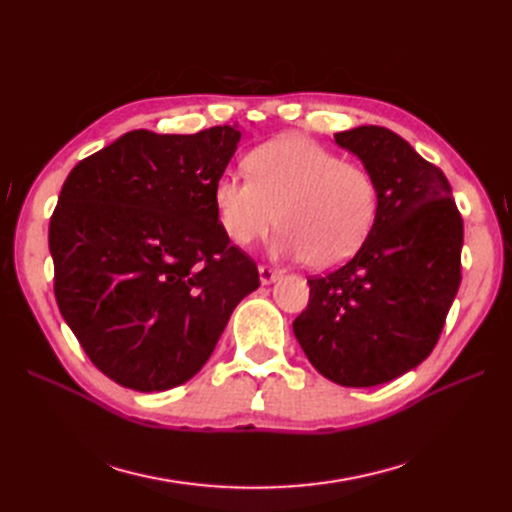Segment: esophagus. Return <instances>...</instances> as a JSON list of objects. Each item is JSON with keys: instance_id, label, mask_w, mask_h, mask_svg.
<instances>
[{"instance_id": "esophagus-1", "label": "esophagus", "mask_w": 512, "mask_h": 512, "mask_svg": "<svg viewBox=\"0 0 512 512\" xmlns=\"http://www.w3.org/2000/svg\"><path fill=\"white\" fill-rule=\"evenodd\" d=\"M258 275H260V284L267 286V284H273L277 277H280V271L273 269V267H267V265H260Z\"/></svg>"}]
</instances>
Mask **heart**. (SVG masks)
Listing matches in <instances>:
<instances>
[{
	"mask_svg": "<svg viewBox=\"0 0 512 512\" xmlns=\"http://www.w3.org/2000/svg\"><path fill=\"white\" fill-rule=\"evenodd\" d=\"M250 177L224 173L213 205L226 237L250 245L280 224L275 250L316 269L344 265L374 230L380 183L363 164L301 136H280L245 158Z\"/></svg>",
	"mask_w": 512,
	"mask_h": 512,
	"instance_id": "heart-1",
	"label": "heart"
}]
</instances>
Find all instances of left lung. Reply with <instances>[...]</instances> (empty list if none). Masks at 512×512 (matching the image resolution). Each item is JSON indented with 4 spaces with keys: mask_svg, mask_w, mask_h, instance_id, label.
Wrapping results in <instances>:
<instances>
[{
    "mask_svg": "<svg viewBox=\"0 0 512 512\" xmlns=\"http://www.w3.org/2000/svg\"><path fill=\"white\" fill-rule=\"evenodd\" d=\"M380 183V213L346 265L309 277L294 337L320 374L376 386L423 363L461 284L463 220L451 183L399 134L361 126L335 134Z\"/></svg>",
    "mask_w": 512,
    "mask_h": 512,
    "instance_id": "left-lung-1",
    "label": "left lung"
}]
</instances>
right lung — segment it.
<instances>
[{"label": "right lung", "instance_id": "right-lung-1", "mask_svg": "<svg viewBox=\"0 0 512 512\" xmlns=\"http://www.w3.org/2000/svg\"><path fill=\"white\" fill-rule=\"evenodd\" d=\"M237 126L132 130L76 164L51 215L55 299L104 376L141 393L188 382L237 303L260 286L232 245L213 185Z\"/></svg>", "mask_w": 512, "mask_h": 512}]
</instances>
